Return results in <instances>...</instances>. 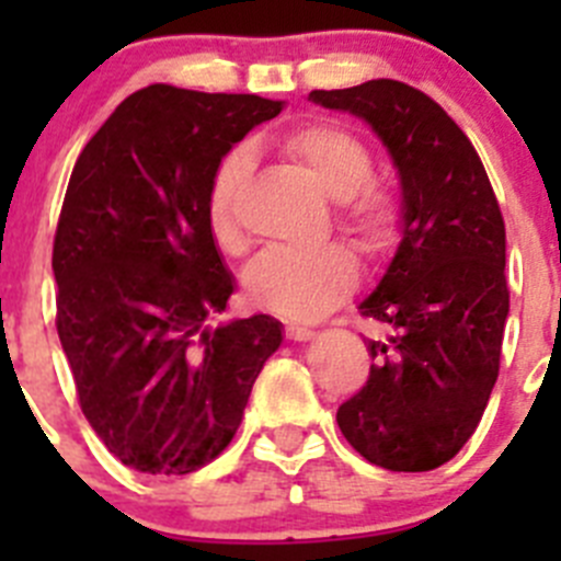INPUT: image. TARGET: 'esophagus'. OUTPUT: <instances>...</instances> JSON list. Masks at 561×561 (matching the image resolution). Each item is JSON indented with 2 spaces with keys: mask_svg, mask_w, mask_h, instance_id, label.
<instances>
[{
  "mask_svg": "<svg viewBox=\"0 0 561 561\" xmlns=\"http://www.w3.org/2000/svg\"><path fill=\"white\" fill-rule=\"evenodd\" d=\"M286 336L295 342H306L314 336V329H309V325H300V323H289L286 325Z\"/></svg>",
  "mask_w": 561,
  "mask_h": 561,
  "instance_id": "esophagus-1",
  "label": "esophagus"
}]
</instances>
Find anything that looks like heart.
Returning <instances> with one entry per match:
<instances>
[{
    "instance_id": "heart-1",
    "label": "heart",
    "mask_w": 561,
    "mask_h": 561,
    "mask_svg": "<svg viewBox=\"0 0 561 561\" xmlns=\"http://www.w3.org/2000/svg\"><path fill=\"white\" fill-rule=\"evenodd\" d=\"M277 148L309 173L314 185L331 199L345 202V227L368 250H385L399 232V202L390 191L370 185L374 160L354 134L334 123L311 121L289 128ZM250 168L247 151L236 148L219 162L207 193V225L225 252H241L247 244L236 216V193ZM356 284V261L345 247H317L289 252L272 250L247 272V291L257 306L309 320L329 311Z\"/></svg>"
}]
</instances>
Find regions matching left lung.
Here are the masks:
<instances>
[{
    "instance_id": "8db88e82",
    "label": "left lung",
    "mask_w": 561,
    "mask_h": 561,
    "mask_svg": "<svg viewBox=\"0 0 561 561\" xmlns=\"http://www.w3.org/2000/svg\"><path fill=\"white\" fill-rule=\"evenodd\" d=\"M317 106L368 123L401 185V241L359 311L365 388L336 410L351 447L390 472H430L472 438L500 370L508 320L505 225L478 151L433 98L379 78L314 89Z\"/></svg>"
}]
</instances>
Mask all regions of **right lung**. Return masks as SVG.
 I'll return each instance as SVG.
<instances>
[{
    "label": "right lung",
    "mask_w": 561,
    "mask_h": 561,
    "mask_svg": "<svg viewBox=\"0 0 561 561\" xmlns=\"http://www.w3.org/2000/svg\"><path fill=\"white\" fill-rule=\"evenodd\" d=\"M284 106L153 83L72 168L53 244L58 336L83 415L137 472L191 474L225 453L284 342L270 314L207 323L236 291L207 225L213 173Z\"/></svg>",
    "instance_id": "obj_1"
}]
</instances>
